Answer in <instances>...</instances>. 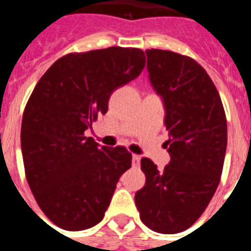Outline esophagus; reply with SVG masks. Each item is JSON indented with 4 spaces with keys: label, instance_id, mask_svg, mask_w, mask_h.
<instances>
[{
    "label": "esophagus",
    "instance_id": "obj_1",
    "mask_svg": "<svg viewBox=\"0 0 251 251\" xmlns=\"http://www.w3.org/2000/svg\"><path fill=\"white\" fill-rule=\"evenodd\" d=\"M141 163V156L139 155H133V167H138Z\"/></svg>",
    "mask_w": 251,
    "mask_h": 251
}]
</instances>
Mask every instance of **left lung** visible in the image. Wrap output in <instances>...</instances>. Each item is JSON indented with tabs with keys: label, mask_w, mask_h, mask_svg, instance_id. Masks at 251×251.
<instances>
[{
	"label": "left lung",
	"mask_w": 251,
	"mask_h": 251,
	"mask_svg": "<svg viewBox=\"0 0 251 251\" xmlns=\"http://www.w3.org/2000/svg\"><path fill=\"white\" fill-rule=\"evenodd\" d=\"M146 54L151 84L164 102L171 161L159 171L142 157L146 183L135 194V204L150 229L179 233L198 220L220 182L226 112L214 82L197 61L161 49H147Z\"/></svg>",
	"instance_id": "left-lung-1"
}]
</instances>
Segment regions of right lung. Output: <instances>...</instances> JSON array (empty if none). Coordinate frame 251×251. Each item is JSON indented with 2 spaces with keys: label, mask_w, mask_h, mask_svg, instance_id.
I'll use <instances>...</instances> for the list:
<instances>
[{
  "label": "right lung",
  "mask_w": 251,
  "mask_h": 251,
  "mask_svg": "<svg viewBox=\"0 0 251 251\" xmlns=\"http://www.w3.org/2000/svg\"><path fill=\"white\" fill-rule=\"evenodd\" d=\"M145 64L138 48L69 53L45 72L25 104V178L41 211L62 229L101 222L118 179L131 167L125 147H100L84 131L106 113L112 92L135 79Z\"/></svg>",
  "instance_id": "1"
}]
</instances>
